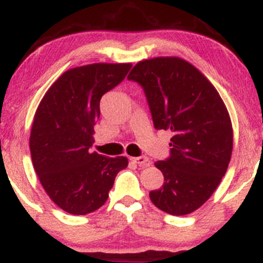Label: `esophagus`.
I'll return each mask as SVG.
<instances>
[{
  "label": "esophagus",
  "instance_id": "1",
  "mask_svg": "<svg viewBox=\"0 0 263 263\" xmlns=\"http://www.w3.org/2000/svg\"><path fill=\"white\" fill-rule=\"evenodd\" d=\"M132 160L134 163H137V164H139L140 166H149L151 165V160H149V158L144 157V155H142V157H135V158H132Z\"/></svg>",
  "mask_w": 263,
  "mask_h": 263
}]
</instances>
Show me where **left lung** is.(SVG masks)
Wrapping results in <instances>:
<instances>
[{
  "instance_id": "1",
  "label": "left lung",
  "mask_w": 263,
  "mask_h": 263,
  "mask_svg": "<svg viewBox=\"0 0 263 263\" xmlns=\"http://www.w3.org/2000/svg\"><path fill=\"white\" fill-rule=\"evenodd\" d=\"M145 92L155 129L171 130V155L154 164L164 176L149 193L155 207L184 216L204 204L227 172L233 148L230 114L216 87L176 56L139 61L128 75Z\"/></svg>"
}]
</instances>
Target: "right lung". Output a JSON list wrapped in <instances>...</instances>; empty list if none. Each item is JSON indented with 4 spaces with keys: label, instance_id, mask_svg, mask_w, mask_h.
<instances>
[{
    "label": "right lung",
    "instance_id": "obj_1",
    "mask_svg": "<svg viewBox=\"0 0 263 263\" xmlns=\"http://www.w3.org/2000/svg\"><path fill=\"white\" fill-rule=\"evenodd\" d=\"M132 64H90L65 71L39 104L30 135L33 168L56 205L83 216L109 197L126 157L90 152L100 99L124 80Z\"/></svg>",
    "mask_w": 263,
    "mask_h": 263
}]
</instances>
